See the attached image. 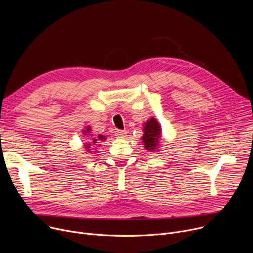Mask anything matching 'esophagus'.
Listing matches in <instances>:
<instances>
[{
	"instance_id": "34e87169",
	"label": "esophagus",
	"mask_w": 253,
	"mask_h": 253,
	"mask_svg": "<svg viewBox=\"0 0 253 253\" xmlns=\"http://www.w3.org/2000/svg\"><path fill=\"white\" fill-rule=\"evenodd\" d=\"M126 134H127L126 130H117V131H116V133H115V135H116L117 137H120V138L124 137Z\"/></svg>"
}]
</instances>
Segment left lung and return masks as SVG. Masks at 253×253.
<instances>
[{"label":"left lung","instance_id":"obj_1","mask_svg":"<svg viewBox=\"0 0 253 253\" xmlns=\"http://www.w3.org/2000/svg\"><path fill=\"white\" fill-rule=\"evenodd\" d=\"M162 137V129L156 118L151 117L143 124L142 143L145 150L150 152H158L160 150V139Z\"/></svg>","mask_w":253,"mask_h":253}]
</instances>
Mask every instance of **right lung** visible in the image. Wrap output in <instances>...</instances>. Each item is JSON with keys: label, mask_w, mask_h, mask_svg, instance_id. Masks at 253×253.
<instances>
[{"label": "right lung", "mask_w": 253, "mask_h": 253, "mask_svg": "<svg viewBox=\"0 0 253 253\" xmlns=\"http://www.w3.org/2000/svg\"><path fill=\"white\" fill-rule=\"evenodd\" d=\"M91 127L90 126H87L85 129H83V135H90V133H91ZM106 136H104V135H101V134H99L97 137H94L92 140H91V142H88V143H84V149H85V151L86 152H88V153H92V148H91V146L92 145H96L97 143H99V141H104V140H106ZM100 145V144H98V146ZM96 149V151H97V148H95Z\"/></svg>", "instance_id": "obj_1"}]
</instances>
